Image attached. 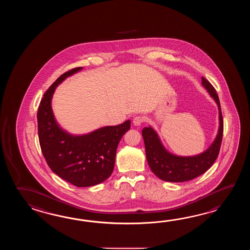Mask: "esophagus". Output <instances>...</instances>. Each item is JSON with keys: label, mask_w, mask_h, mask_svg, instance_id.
Returning a JSON list of instances; mask_svg holds the SVG:
<instances>
[{"label": "esophagus", "mask_w": 250, "mask_h": 250, "mask_svg": "<svg viewBox=\"0 0 250 250\" xmlns=\"http://www.w3.org/2000/svg\"><path fill=\"white\" fill-rule=\"evenodd\" d=\"M144 121H145V119L142 116H136V117H134V119H133V124L135 126H140L141 123H143Z\"/></svg>", "instance_id": "obj_1"}]
</instances>
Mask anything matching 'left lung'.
<instances>
[{"instance_id":"8db88e82","label":"left lung","mask_w":250,"mask_h":250,"mask_svg":"<svg viewBox=\"0 0 250 250\" xmlns=\"http://www.w3.org/2000/svg\"><path fill=\"white\" fill-rule=\"evenodd\" d=\"M202 85L216 103L219 111L217 135L206 151L190 156L171 154L162 143L157 132L151 126L142 130L146 155L149 167L155 175L163 181L184 182L190 181L205 173L217 158L223 139V121L221 105L216 91L205 78Z\"/></svg>"}]
</instances>
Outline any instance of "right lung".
Segmentation results:
<instances>
[{
	"mask_svg": "<svg viewBox=\"0 0 250 250\" xmlns=\"http://www.w3.org/2000/svg\"><path fill=\"white\" fill-rule=\"evenodd\" d=\"M82 69L62 75L44 93L38 107V127L41 150L51 170L72 185L85 188L100 184L111 176L118 145L130 128V121L82 135H73L60 126L52 108L54 91Z\"/></svg>",
	"mask_w": 250,
	"mask_h": 250,
	"instance_id": "right-lung-1",
	"label": "right lung"
}]
</instances>
